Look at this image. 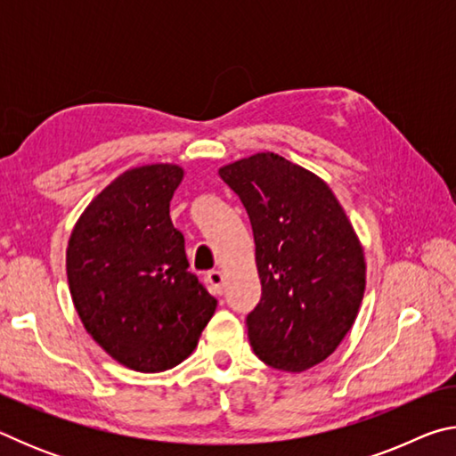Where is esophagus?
<instances>
[{
	"label": "esophagus",
	"instance_id": "34e87169",
	"mask_svg": "<svg viewBox=\"0 0 456 456\" xmlns=\"http://www.w3.org/2000/svg\"><path fill=\"white\" fill-rule=\"evenodd\" d=\"M223 280H225V277H223V273L219 272V269H213V272L207 273V281H209L211 289L215 293H219V296L223 293Z\"/></svg>",
	"mask_w": 456,
	"mask_h": 456
}]
</instances>
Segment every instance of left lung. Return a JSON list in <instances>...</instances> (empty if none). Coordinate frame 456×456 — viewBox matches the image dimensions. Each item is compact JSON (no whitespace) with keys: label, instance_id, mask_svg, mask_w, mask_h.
<instances>
[{"label":"left lung","instance_id":"1","mask_svg":"<svg viewBox=\"0 0 456 456\" xmlns=\"http://www.w3.org/2000/svg\"><path fill=\"white\" fill-rule=\"evenodd\" d=\"M247 209L261 299L247 315L267 366L304 372L342 342L366 289L364 247L334 192L307 168L257 152L219 168Z\"/></svg>","mask_w":456,"mask_h":456}]
</instances>
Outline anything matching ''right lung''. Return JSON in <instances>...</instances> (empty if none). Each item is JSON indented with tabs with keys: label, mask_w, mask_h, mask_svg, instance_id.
I'll return each mask as SVG.
<instances>
[{
	"label": "right lung",
	"mask_w": 456,
	"mask_h": 456,
	"mask_svg": "<svg viewBox=\"0 0 456 456\" xmlns=\"http://www.w3.org/2000/svg\"><path fill=\"white\" fill-rule=\"evenodd\" d=\"M183 176L171 163L128 168L92 199L68 241V285L84 328L136 372L181 364L217 307L189 272L171 221Z\"/></svg>",
	"instance_id": "obj_1"
}]
</instances>
